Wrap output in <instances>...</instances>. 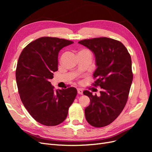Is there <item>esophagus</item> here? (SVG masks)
<instances>
[{
  "mask_svg": "<svg viewBox=\"0 0 152 152\" xmlns=\"http://www.w3.org/2000/svg\"><path fill=\"white\" fill-rule=\"evenodd\" d=\"M77 92H78V94H83V91H82V89H81L78 88L77 89Z\"/></svg>",
  "mask_w": 152,
  "mask_h": 152,
  "instance_id": "obj_1",
  "label": "esophagus"
}]
</instances>
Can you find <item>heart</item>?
Returning a JSON list of instances; mask_svg holds the SVG:
<instances>
[{"label":"heart","instance_id":"b5f03b06","mask_svg":"<svg viewBox=\"0 0 152 152\" xmlns=\"http://www.w3.org/2000/svg\"><path fill=\"white\" fill-rule=\"evenodd\" d=\"M79 53H87V54H90L91 56V53L89 51V50H87V49H82V50H80V51Z\"/></svg>","mask_w":152,"mask_h":152}]
</instances>
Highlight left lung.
<instances>
[{
	"label": "left lung",
	"instance_id": "1",
	"mask_svg": "<svg viewBox=\"0 0 152 152\" xmlns=\"http://www.w3.org/2000/svg\"><path fill=\"white\" fill-rule=\"evenodd\" d=\"M78 43L94 54L97 68L93 85L102 89L99 97L89 91L83 92L91 102L85 109L86 121L94 127H104L115 120L126 104L133 79L130 54L120 41L110 38L84 39Z\"/></svg>",
	"mask_w": 152,
	"mask_h": 152
}]
</instances>
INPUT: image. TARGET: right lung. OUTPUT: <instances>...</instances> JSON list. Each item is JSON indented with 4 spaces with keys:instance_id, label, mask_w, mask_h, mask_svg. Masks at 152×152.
I'll return each mask as SVG.
<instances>
[{
    "instance_id": "1",
    "label": "right lung",
    "mask_w": 152,
    "mask_h": 152,
    "mask_svg": "<svg viewBox=\"0 0 152 152\" xmlns=\"http://www.w3.org/2000/svg\"><path fill=\"white\" fill-rule=\"evenodd\" d=\"M73 43L43 37L27 45L18 59L16 79L21 100L30 115L42 125L54 126L65 121L77 94L75 87L55 90L49 82L58 70L59 50Z\"/></svg>"
}]
</instances>
